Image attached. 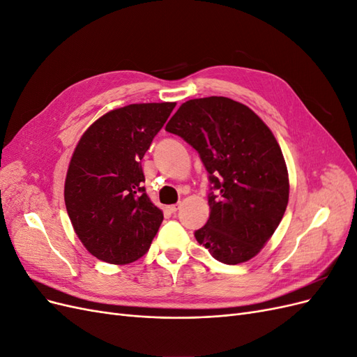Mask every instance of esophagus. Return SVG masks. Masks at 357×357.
I'll list each match as a JSON object with an SVG mask.
<instances>
[{
  "label": "esophagus",
  "mask_w": 357,
  "mask_h": 357,
  "mask_svg": "<svg viewBox=\"0 0 357 357\" xmlns=\"http://www.w3.org/2000/svg\"><path fill=\"white\" fill-rule=\"evenodd\" d=\"M180 208V204H172V205H168V211L169 213H172V214H174V213H177V210Z\"/></svg>",
  "instance_id": "esophagus-1"
}]
</instances>
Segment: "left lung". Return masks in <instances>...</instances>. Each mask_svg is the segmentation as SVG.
I'll return each instance as SVG.
<instances>
[{
  "label": "left lung",
  "instance_id": "1",
  "mask_svg": "<svg viewBox=\"0 0 357 357\" xmlns=\"http://www.w3.org/2000/svg\"><path fill=\"white\" fill-rule=\"evenodd\" d=\"M165 131L195 149L208 172L211 211L197 241L226 265L256 256L289 201L286 162L269 128L247 105L208 96L183 102Z\"/></svg>",
  "mask_w": 357,
  "mask_h": 357
}]
</instances>
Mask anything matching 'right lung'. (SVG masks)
<instances>
[{
	"mask_svg": "<svg viewBox=\"0 0 357 357\" xmlns=\"http://www.w3.org/2000/svg\"><path fill=\"white\" fill-rule=\"evenodd\" d=\"M176 102L131 104L104 114L75 147L66 207L88 252L125 265L142 257L164 220L149 199L142 159Z\"/></svg>",
	"mask_w": 357,
	"mask_h": 357,
	"instance_id": "1",
	"label": "right lung"
}]
</instances>
